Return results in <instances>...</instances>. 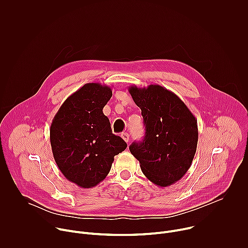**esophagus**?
I'll use <instances>...</instances> for the list:
<instances>
[{
  "label": "esophagus",
  "instance_id": "34e87169",
  "mask_svg": "<svg viewBox=\"0 0 248 248\" xmlns=\"http://www.w3.org/2000/svg\"><path fill=\"white\" fill-rule=\"evenodd\" d=\"M122 138L125 141L126 143H128V142H129V135H128V133H126V132L122 133Z\"/></svg>",
  "mask_w": 248,
  "mask_h": 248
}]
</instances>
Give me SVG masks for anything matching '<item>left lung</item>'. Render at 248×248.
<instances>
[{"label": "left lung", "instance_id": "obj_1", "mask_svg": "<svg viewBox=\"0 0 248 248\" xmlns=\"http://www.w3.org/2000/svg\"><path fill=\"white\" fill-rule=\"evenodd\" d=\"M128 92L141 110L146 130L142 142H133L129 151L150 182L170 186L191 166L198 141L197 120L179 96L161 85H131Z\"/></svg>", "mask_w": 248, "mask_h": 248}]
</instances>
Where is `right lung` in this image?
Masks as SVG:
<instances>
[{
	"label": "right lung",
	"mask_w": 248,
	"mask_h": 248,
	"mask_svg": "<svg viewBox=\"0 0 248 248\" xmlns=\"http://www.w3.org/2000/svg\"><path fill=\"white\" fill-rule=\"evenodd\" d=\"M112 94L108 85L86 83L66 98L51 124L56 164L67 181L82 188L105 180L114 157L127 147L103 113Z\"/></svg>",
	"instance_id": "add662e5"
}]
</instances>
